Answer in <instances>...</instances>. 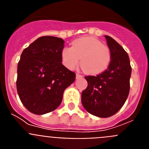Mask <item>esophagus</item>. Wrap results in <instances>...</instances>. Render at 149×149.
I'll list each match as a JSON object with an SVG mask.
<instances>
[{"label": "esophagus", "mask_w": 149, "mask_h": 149, "mask_svg": "<svg viewBox=\"0 0 149 149\" xmlns=\"http://www.w3.org/2000/svg\"><path fill=\"white\" fill-rule=\"evenodd\" d=\"M81 77H83V76L81 75V74H76V79L81 78Z\"/></svg>", "instance_id": "1"}]
</instances>
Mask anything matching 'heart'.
Listing matches in <instances>:
<instances>
[{"label": "heart", "instance_id": "b5f03b06", "mask_svg": "<svg viewBox=\"0 0 149 149\" xmlns=\"http://www.w3.org/2000/svg\"><path fill=\"white\" fill-rule=\"evenodd\" d=\"M81 65L88 74L97 75L107 70L111 61V52L107 46L92 36L80 38L72 42L71 48L61 51V61L64 66L72 70Z\"/></svg>", "mask_w": 149, "mask_h": 149}]
</instances>
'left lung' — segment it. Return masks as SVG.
<instances>
[{"instance_id": "obj_1", "label": "left lung", "mask_w": 149, "mask_h": 149, "mask_svg": "<svg viewBox=\"0 0 149 149\" xmlns=\"http://www.w3.org/2000/svg\"><path fill=\"white\" fill-rule=\"evenodd\" d=\"M111 52L108 68L97 76L85 77L88 86L81 94L85 110L92 115L107 118L123 106L130 90L131 67L130 59L122 46L109 36H104Z\"/></svg>"}]
</instances>
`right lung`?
<instances>
[{
	"label": "right lung",
	"instance_id": "right-lung-1",
	"mask_svg": "<svg viewBox=\"0 0 149 149\" xmlns=\"http://www.w3.org/2000/svg\"><path fill=\"white\" fill-rule=\"evenodd\" d=\"M64 43L61 38L42 36L21 55L17 92L24 106L33 113L43 115L57 108L64 90L75 80V73L62 64Z\"/></svg>",
	"mask_w": 149,
	"mask_h": 149
}]
</instances>
